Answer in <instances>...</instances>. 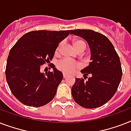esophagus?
Segmentation results:
<instances>
[{
	"label": "esophagus",
	"instance_id": "34e87169",
	"mask_svg": "<svg viewBox=\"0 0 131 131\" xmlns=\"http://www.w3.org/2000/svg\"><path fill=\"white\" fill-rule=\"evenodd\" d=\"M67 76H68V75H67V74H66V73H63V78H67Z\"/></svg>",
	"mask_w": 131,
	"mask_h": 131
}]
</instances>
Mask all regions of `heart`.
<instances>
[{
    "label": "heart",
    "mask_w": 131,
    "mask_h": 131,
    "mask_svg": "<svg viewBox=\"0 0 131 131\" xmlns=\"http://www.w3.org/2000/svg\"><path fill=\"white\" fill-rule=\"evenodd\" d=\"M62 45V43H60L57 48V51H58L60 49ZM74 45L78 51L82 48H86V44L82 40H77L74 42ZM58 68L61 71L66 73H73L75 70L78 69L81 67V64L78 62L74 61L72 60L68 59V58H64L58 62L57 64Z\"/></svg>",
    "instance_id": "1"
}]
</instances>
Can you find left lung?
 Instances as JSON below:
<instances>
[{
    "mask_svg": "<svg viewBox=\"0 0 131 131\" xmlns=\"http://www.w3.org/2000/svg\"><path fill=\"white\" fill-rule=\"evenodd\" d=\"M71 33L83 38L90 49L89 65L81 71L86 82L76 78L72 86L74 101L87 109L99 107L115 94L122 75L120 58L109 39L92 30H75ZM87 78V77H86Z\"/></svg>",
    "mask_w": 131,
    "mask_h": 131,
    "instance_id": "obj_1",
    "label": "left lung"
}]
</instances>
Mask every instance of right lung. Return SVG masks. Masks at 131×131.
Wrapping results in <instances>:
<instances>
[{"label": "right lung", "instance_id": "add662e5", "mask_svg": "<svg viewBox=\"0 0 131 131\" xmlns=\"http://www.w3.org/2000/svg\"><path fill=\"white\" fill-rule=\"evenodd\" d=\"M71 30H34L24 35L9 51L6 66L7 84L14 96L30 107H41L55 96L63 79L61 71L42 73L41 66L51 60L58 45Z\"/></svg>", "mask_w": 131, "mask_h": 131}]
</instances>
